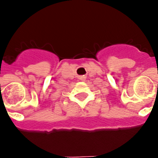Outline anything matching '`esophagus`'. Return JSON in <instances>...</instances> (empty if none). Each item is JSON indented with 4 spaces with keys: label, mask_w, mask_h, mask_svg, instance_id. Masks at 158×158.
Returning a JSON list of instances; mask_svg holds the SVG:
<instances>
[{
    "label": "esophagus",
    "mask_w": 158,
    "mask_h": 158,
    "mask_svg": "<svg viewBox=\"0 0 158 158\" xmlns=\"http://www.w3.org/2000/svg\"><path fill=\"white\" fill-rule=\"evenodd\" d=\"M85 78H86L85 76H81L80 77V79L81 81H85Z\"/></svg>",
    "instance_id": "esophagus-1"
}]
</instances>
